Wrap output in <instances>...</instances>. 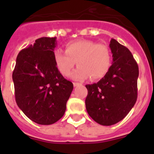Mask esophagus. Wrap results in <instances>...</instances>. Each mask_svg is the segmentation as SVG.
Here are the masks:
<instances>
[{"mask_svg":"<svg viewBox=\"0 0 154 154\" xmlns=\"http://www.w3.org/2000/svg\"><path fill=\"white\" fill-rule=\"evenodd\" d=\"M80 84L79 83V82H73V85H74V87H76V86H79Z\"/></svg>","mask_w":154,"mask_h":154,"instance_id":"1","label":"esophagus"}]
</instances>
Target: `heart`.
<instances>
[{
	"label": "heart",
	"mask_w": 154,
	"mask_h": 154,
	"mask_svg": "<svg viewBox=\"0 0 154 154\" xmlns=\"http://www.w3.org/2000/svg\"><path fill=\"white\" fill-rule=\"evenodd\" d=\"M54 62L59 72L68 76L75 62L79 67L72 74L76 81H83L89 77L92 80L103 78L111 66V53L106 45L96 44L89 40L69 42L62 49L54 51Z\"/></svg>",
	"instance_id": "obj_1"
}]
</instances>
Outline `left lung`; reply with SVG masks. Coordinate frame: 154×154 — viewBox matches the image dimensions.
<instances>
[{
	"instance_id": "left-lung-1",
	"label": "left lung",
	"mask_w": 154,
	"mask_h": 154,
	"mask_svg": "<svg viewBox=\"0 0 154 154\" xmlns=\"http://www.w3.org/2000/svg\"><path fill=\"white\" fill-rule=\"evenodd\" d=\"M112 62L97 83L86 85L85 107L99 124L111 126L129 113L137 99L139 68L132 53L115 39L110 41Z\"/></svg>"
}]
</instances>
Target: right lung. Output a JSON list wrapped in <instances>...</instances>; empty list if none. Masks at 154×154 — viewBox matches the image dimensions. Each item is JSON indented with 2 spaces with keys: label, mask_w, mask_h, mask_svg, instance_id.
<instances>
[{
  "label": "right lung",
  "mask_w": 154,
  "mask_h": 154,
  "mask_svg": "<svg viewBox=\"0 0 154 154\" xmlns=\"http://www.w3.org/2000/svg\"><path fill=\"white\" fill-rule=\"evenodd\" d=\"M56 38L43 37L17 55L12 75L17 106L35 123L51 125L63 116L73 84L54 62Z\"/></svg>",
  "instance_id": "obj_1"
}]
</instances>
